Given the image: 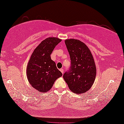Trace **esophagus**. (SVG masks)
<instances>
[{"label": "esophagus", "mask_w": 124, "mask_h": 124, "mask_svg": "<svg viewBox=\"0 0 124 124\" xmlns=\"http://www.w3.org/2000/svg\"><path fill=\"white\" fill-rule=\"evenodd\" d=\"M59 70H60V71L62 73V74H63V73H64V69H60Z\"/></svg>", "instance_id": "esophagus-1"}]
</instances>
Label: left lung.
Wrapping results in <instances>:
<instances>
[{"mask_svg":"<svg viewBox=\"0 0 124 124\" xmlns=\"http://www.w3.org/2000/svg\"><path fill=\"white\" fill-rule=\"evenodd\" d=\"M65 43L70 56V66L63 78L73 93L82 94L94 82L96 69L94 58L89 48L79 40L66 39Z\"/></svg>","mask_w":124,"mask_h":124,"instance_id":"8db88e82","label":"left lung"}]
</instances>
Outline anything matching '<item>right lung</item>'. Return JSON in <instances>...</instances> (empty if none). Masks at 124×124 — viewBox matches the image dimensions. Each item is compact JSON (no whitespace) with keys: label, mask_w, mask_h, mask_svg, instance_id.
Listing matches in <instances>:
<instances>
[{"label":"right lung","mask_w":124,"mask_h":124,"mask_svg":"<svg viewBox=\"0 0 124 124\" xmlns=\"http://www.w3.org/2000/svg\"><path fill=\"white\" fill-rule=\"evenodd\" d=\"M61 41L56 37L46 39L38 45L30 57L27 68V78L30 84L40 92L50 90L56 79L62 76L50 57Z\"/></svg>","instance_id":"obj_1"}]
</instances>
